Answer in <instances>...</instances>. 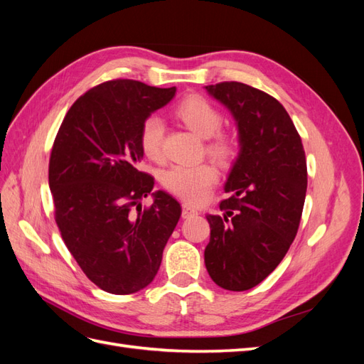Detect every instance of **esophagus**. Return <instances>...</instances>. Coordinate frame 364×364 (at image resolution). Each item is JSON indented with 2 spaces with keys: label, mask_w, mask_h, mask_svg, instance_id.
I'll return each instance as SVG.
<instances>
[{
  "label": "esophagus",
  "mask_w": 364,
  "mask_h": 364,
  "mask_svg": "<svg viewBox=\"0 0 364 364\" xmlns=\"http://www.w3.org/2000/svg\"><path fill=\"white\" fill-rule=\"evenodd\" d=\"M196 214H197V209H196L193 205H190V203H183V205H182V217H183V218L193 217V215H196Z\"/></svg>",
  "instance_id": "obj_1"
}]
</instances>
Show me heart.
Here are the masks:
<instances>
[{
	"label": "heart",
	"instance_id": "1",
	"mask_svg": "<svg viewBox=\"0 0 364 364\" xmlns=\"http://www.w3.org/2000/svg\"><path fill=\"white\" fill-rule=\"evenodd\" d=\"M174 115L183 126L202 138H208L205 150L218 164L228 165L237 156L235 139L220 132L223 114L200 95L186 97L174 107ZM139 147L150 161L162 159L164 123L156 115H149L139 126ZM218 182V171L211 162L197 165H174L162 176V183L170 193L191 203H202L208 199Z\"/></svg>",
	"mask_w": 364,
	"mask_h": 364
}]
</instances>
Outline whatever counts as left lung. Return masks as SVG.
<instances>
[{"instance_id": "left-lung-1", "label": "left lung", "mask_w": 364, "mask_h": 364, "mask_svg": "<svg viewBox=\"0 0 364 364\" xmlns=\"http://www.w3.org/2000/svg\"><path fill=\"white\" fill-rule=\"evenodd\" d=\"M238 126L240 155L225 185L223 215L208 214L205 266L225 290L255 287L278 267L299 229L306 193L302 139L272 95L240 82L205 86Z\"/></svg>"}]
</instances>
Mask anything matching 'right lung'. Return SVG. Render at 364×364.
<instances>
[{"label":"right lung","instance_id":"1","mask_svg":"<svg viewBox=\"0 0 364 364\" xmlns=\"http://www.w3.org/2000/svg\"><path fill=\"white\" fill-rule=\"evenodd\" d=\"M176 87L115 79L80 95L54 139L48 182L62 240L83 273L112 294H130L156 277L181 205L138 165L139 126Z\"/></svg>","mask_w":364,"mask_h":364}]
</instances>
